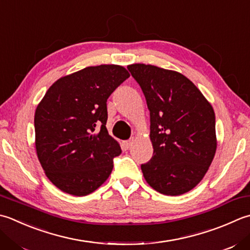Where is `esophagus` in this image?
Listing matches in <instances>:
<instances>
[{"mask_svg": "<svg viewBox=\"0 0 250 250\" xmlns=\"http://www.w3.org/2000/svg\"><path fill=\"white\" fill-rule=\"evenodd\" d=\"M132 144H133V139H130L128 141L124 142V146L125 147V149H129L132 146Z\"/></svg>", "mask_w": 250, "mask_h": 250, "instance_id": "esophagus-1", "label": "esophagus"}]
</instances>
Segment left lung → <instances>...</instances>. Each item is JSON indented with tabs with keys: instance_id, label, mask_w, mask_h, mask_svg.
Wrapping results in <instances>:
<instances>
[{
	"instance_id": "obj_1",
	"label": "left lung",
	"mask_w": 250,
	"mask_h": 250,
	"mask_svg": "<svg viewBox=\"0 0 250 250\" xmlns=\"http://www.w3.org/2000/svg\"><path fill=\"white\" fill-rule=\"evenodd\" d=\"M128 69L144 93L150 115L154 153L141 165L146 182L164 195L187 193L203 180L216 154L212 106L182 73L145 63Z\"/></svg>"
}]
</instances>
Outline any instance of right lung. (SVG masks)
Returning a JSON list of instances; mask_svg holds the SVG:
<instances>
[{"label": "right lung", "mask_w": 250, "mask_h": 250, "mask_svg": "<svg viewBox=\"0 0 250 250\" xmlns=\"http://www.w3.org/2000/svg\"><path fill=\"white\" fill-rule=\"evenodd\" d=\"M129 77L118 65L86 67L54 82L38 105V158L62 192L85 196L108 179L121 148L106 129V102Z\"/></svg>", "instance_id": "add662e5"}]
</instances>
